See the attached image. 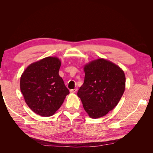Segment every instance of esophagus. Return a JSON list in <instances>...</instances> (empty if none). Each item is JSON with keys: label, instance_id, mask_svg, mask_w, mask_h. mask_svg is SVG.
<instances>
[{"label": "esophagus", "instance_id": "esophagus-1", "mask_svg": "<svg viewBox=\"0 0 153 153\" xmlns=\"http://www.w3.org/2000/svg\"><path fill=\"white\" fill-rule=\"evenodd\" d=\"M76 91H77V89H74L70 90V92L71 93H75V92H76Z\"/></svg>", "mask_w": 153, "mask_h": 153}]
</instances>
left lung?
Masks as SVG:
<instances>
[{
  "instance_id": "8db88e82",
  "label": "left lung",
  "mask_w": 153,
  "mask_h": 153,
  "mask_svg": "<svg viewBox=\"0 0 153 153\" xmlns=\"http://www.w3.org/2000/svg\"><path fill=\"white\" fill-rule=\"evenodd\" d=\"M84 82L77 92L84 108L91 118L103 117L118 104L125 90L124 71L104 59L84 66Z\"/></svg>"
}]
</instances>
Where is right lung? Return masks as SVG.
I'll return each instance as SVG.
<instances>
[{
	"instance_id": "obj_1",
	"label": "right lung",
	"mask_w": 153,
	"mask_h": 153,
	"mask_svg": "<svg viewBox=\"0 0 153 153\" xmlns=\"http://www.w3.org/2000/svg\"><path fill=\"white\" fill-rule=\"evenodd\" d=\"M61 61L48 57L31 64L20 78V90L27 105L43 117L53 115L69 93L59 76Z\"/></svg>"
}]
</instances>
